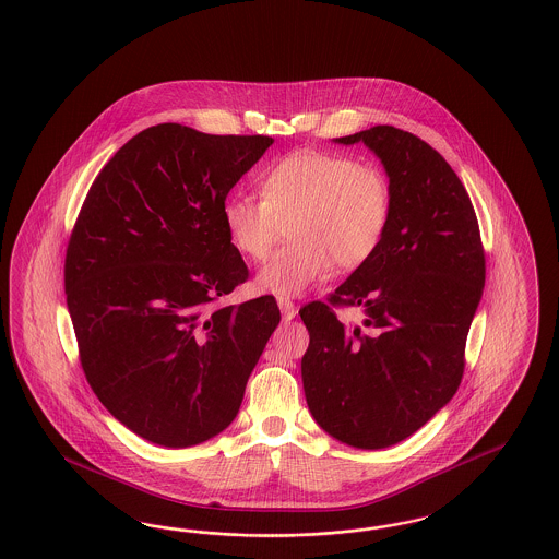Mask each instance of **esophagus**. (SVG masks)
<instances>
[{
    "mask_svg": "<svg viewBox=\"0 0 559 559\" xmlns=\"http://www.w3.org/2000/svg\"><path fill=\"white\" fill-rule=\"evenodd\" d=\"M278 308H281V313H283V320H285V322H289V320L295 318V306H293V301H289V299L281 297V299H278Z\"/></svg>",
    "mask_w": 559,
    "mask_h": 559,
    "instance_id": "obj_1",
    "label": "esophagus"
}]
</instances>
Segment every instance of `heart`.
<instances>
[{"label": "heart", "mask_w": 559, "mask_h": 559, "mask_svg": "<svg viewBox=\"0 0 559 559\" xmlns=\"http://www.w3.org/2000/svg\"><path fill=\"white\" fill-rule=\"evenodd\" d=\"M262 198L224 203L226 233L241 255L262 262L285 235L289 246L255 276V289L299 297L333 269L364 266L382 246L393 216V189L374 162L329 152H297L260 180Z\"/></svg>", "instance_id": "1"}]
</instances>
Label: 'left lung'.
<instances>
[{
  "instance_id": "left-lung-1",
  "label": "left lung",
  "mask_w": 559,
  "mask_h": 559,
  "mask_svg": "<svg viewBox=\"0 0 559 559\" xmlns=\"http://www.w3.org/2000/svg\"><path fill=\"white\" fill-rule=\"evenodd\" d=\"M335 143H364L379 157L393 216L379 251L329 299L361 307L362 324L345 328L322 301L299 310L310 333L301 379L322 430L345 445L384 449L455 395L485 251L462 180L426 141L380 124Z\"/></svg>"
}]
</instances>
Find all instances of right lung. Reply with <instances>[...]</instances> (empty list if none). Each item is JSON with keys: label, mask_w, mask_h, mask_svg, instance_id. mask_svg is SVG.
<instances>
[{"label": "right lung", "mask_w": 559, "mask_h": 559, "mask_svg": "<svg viewBox=\"0 0 559 559\" xmlns=\"http://www.w3.org/2000/svg\"><path fill=\"white\" fill-rule=\"evenodd\" d=\"M272 136L166 122L124 143L93 180L70 235L68 312L93 393L162 447L230 425L281 322L274 297L210 308L249 272L224 201Z\"/></svg>", "instance_id": "obj_1"}]
</instances>
